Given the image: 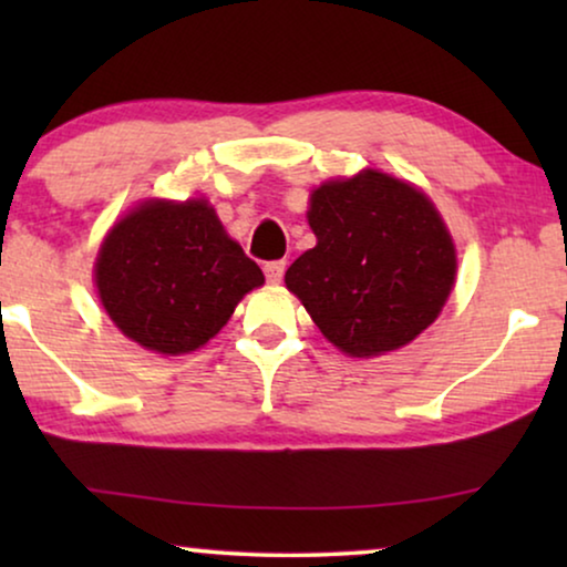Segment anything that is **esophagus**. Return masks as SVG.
Returning a JSON list of instances; mask_svg holds the SVG:
<instances>
[{
	"mask_svg": "<svg viewBox=\"0 0 567 567\" xmlns=\"http://www.w3.org/2000/svg\"><path fill=\"white\" fill-rule=\"evenodd\" d=\"M262 270H266L268 284H281L286 262L284 260H270V262H266V266H262Z\"/></svg>",
	"mask_w": 567,
	"mask_h": 567,
	"instance_id": "esophagus-1",
	"label": "esophagus"
}]
</instances>
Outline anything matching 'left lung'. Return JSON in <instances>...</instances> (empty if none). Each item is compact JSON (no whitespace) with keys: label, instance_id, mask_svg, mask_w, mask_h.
<instances>
[{"label":"left lung","instance_id":"1","mask_svg":"<svg viewBox=\"0 0 567 567\" xmlns=\"http://www.w3.org/2000/svg\"><path fill=\"white\" fill-rule=\"evenodd\" d=\"M317 245L286 270V286L322 336L351 355L405 346L436 320L452 291V237L413 185L363 169L312 193Z\"/></svg>","mask_w":567,"mask_h":567}]
</instances>
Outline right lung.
<instances>
[{
	"label": "right lung",
	"mask_w": 567,
	"mask_h": 567,
	"mask_svg": "<svg viewBox=\"0 0 567 567\" xmlns=\"http://www.w3.org/2000/svg\"><path fill=\"white\" fill-rule=\"evenodd\" d=\"M95 281L123 336L177 355L208 343L266 278L206 200H150L105 237Z\"/></svg>",
	"instance_id": "right-lung-1"
}]
</instances>
